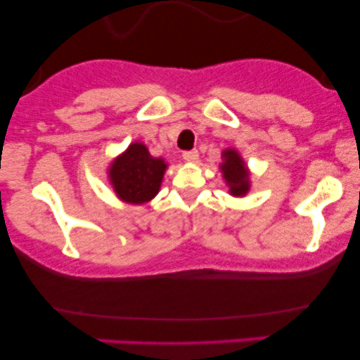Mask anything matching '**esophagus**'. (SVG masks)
Wrapping results in <instances>:
<instances>
[{
    "instance_id": "obj_1",
    "label": "esophagus",
    "mask_w": 360,
    "mask_h": 360,
    "mask_svg": "<svg viewBox=\"0 0 360 360\" xmlns=\"http://www.w3.org/2000/svg\"><path fill=\"white\" fill-rule=\"evenodd\" d=\"M183 159L186 162H198V159H200V152H198L196 148H193V150H186L183 152Z\"/></svg>"
}]
</instances>
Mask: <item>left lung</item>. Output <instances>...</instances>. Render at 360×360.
Wrapping results in <instances>:
<instances>
[{
    "mask_svg": "<svg viewBox=\"0 0 360 360\" xmlns=\"http://www.w3.org/2000/svg\"><path fill=\"white\" fill-rule=\"evenodd\" d=\"M223 162L220 164V171L229 186L232 196H245L250 189V174L245 162L235 148H225L221 152Z\"/></svg>",
    "mask_w": 360,
    "mask_h": 360,
    "instance_id": "8db88e82",
    "label": "left lung"
}]
</instances>
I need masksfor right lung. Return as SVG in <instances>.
Returning <instances> with one entry per match:
<instances>
[{
	"instance_id": "obj_1",
	"label": "right lung",
	"mask_w": 360,
	"mask_h": 360,
	"mask_svg": "<svg viewBox=\"0 0 360 360\" xmlns=\"http://www.w3.org/2000/svg\"><path fill=\"white\" fill-rule=\"evenodd\" d=\"M166 169V160L152 157L143 143L134 142L110 164L108 177L123 203L143 205L159 193Z\"/></svg>"
}]
</instances>
